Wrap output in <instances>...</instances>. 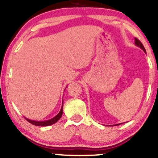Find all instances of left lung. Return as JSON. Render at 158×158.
Returning <instances> with one entry per match:
<instances>
[{
	"mask_svg": "<svg viewBox=\"0 0 158 158\" xmlns=\"http://www.w3.org/2000/svg\"><path fill=\"white\" fill-rule=\"evenodd\" d=\"M135 45L136 46H137L138 47V48H139L140 49H142V50H143V51H144L145 52H146V50H145V48H144V47H143V44L142 43L140 42V41H139L138 39H136L135 38ZM120 124H123V123H119V124H115V125H112V126H119V125H120Z\"/></svg>",
	"mask_w": 158,
	"mask_h": 158,
	"instance_id": "8db88e82",
	"label": "left lung"
}]
</instances>
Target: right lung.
<instances>
[{
  "label": "right lung",
  "mask_w": 158,
  "mask_h": 158,
  "mask_svg": "<svg viewBox=\"0 0 158 158\" xmlns=\"http://www.w3.org/2000/svg\"><path fill=\"white\" fill-rule=\"evenodd\" d=\"M66 88H67V87H66ZM65 89H66V88H65ZM62 106H63V101H62ZM62 106H61V108L60 111L59 112V114H58L56 116V117H54L53 118L48 119V120H46V121H35V120H32V119H27V118H26V119L27 121H28L29 123H31V124L35 125V126H51V125L54 124V123H56V122H57V121L61 118V116H62V114H63Z\"/></svg>",
  "instance_id": "1"
}]
</instances>
